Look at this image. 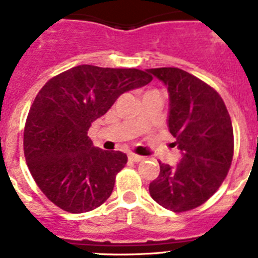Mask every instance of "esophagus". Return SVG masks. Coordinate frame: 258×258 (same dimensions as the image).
Segmentation results:
<instances>
[{"mask_svg": "<svg viewBox=\"0 0 258 258\" xmlns=\"http://www.w3.org/2000/svg\"><path fill=\"white\" fill-rule=\"evenodd\" d=\"M127 159H129L131 161H134V163H140V161H142L145 157L140 156V155H136V154H129Z\"/></svg>", "mask_w": 258, "mask_h": 258, "instance_id": "1", "label": "esophagus"}]
</instances>
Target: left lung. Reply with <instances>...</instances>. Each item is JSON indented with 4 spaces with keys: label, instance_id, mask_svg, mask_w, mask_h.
<instances>
[{
    "label": "left lung",
    "instance_id": "obj_1",
    "mask_svg": "<svg viewBox=\"0 0 258 258\" xmlns=\"http://www.w3.org/2000/svg\"><path fill=\"white\" fill-rule=\"evenodd\" d=\"M169 92L168 126L182 151L175 168L160 164L150 195L165 209L187 212L220 188L234 156V132L225 102L211 85L183 70L151 68Z\"/></svg>",
    "mask_w": 258,
    "mask_h": 258
}]
</instances>
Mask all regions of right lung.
<instances>
[{"label": "right lung", "mask_w": 258, "mask_h": 258, "mask_svg": "<svg viewBox=\"0 0 258 258\" xmlns=\"http://www.w3.org/2000/svg\"><path fill=\"white\" fill-rule=\"evenodd\" d=\"M151 80L137 68L83 64L42 86L27 116L23 146L29 172L50 202L70 213H83L108 199L127 157L94 147L89 127L122 93Z\"/></svg>", "instance_id": "1"}]
</instances>
